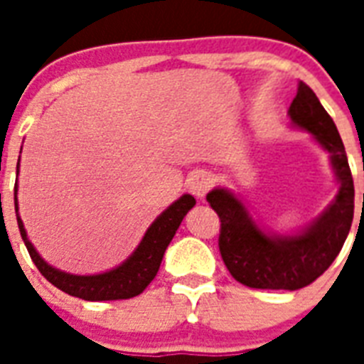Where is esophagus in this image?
<instances>
[{
  "label": "esophagus",
  "instance_id": "1",
  "mask_svg": "<svg viewBox=\"0 0 364 364\" xmlns=\"http://www.w3.org/2000/svg\"><path fill=\"white\" fill-rule=\"evenodd\" d=\"M211 185H213V179H211L210 173L204 170L196 171L194 176H191V179H188L187 183L188 191H191L198 200H204L205 194L210 193Z\"/></svg>",
  "mask_w": 364,
  "mask_h": 364
}]
</instances>
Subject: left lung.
Wrapping results in <instances>:
<instances>
[{
  "mask_svg": "<svg viewBox=\"0 0 364 364\" xmlns=\"http://www.w3.org/2000/svg\"><path fill=\"white\" fill-rule=\"evenodd\" d=\"M289 117L331 153L340 183L334 202L316 221L291 236L266 234L227 188H213L205 196L221 221L219 251L228 272L236 282L253 289L296 291L316 282L338 257L353 221L355 188L344 143L331 115L306 82L300 81Z\"/></svg>",
  "mask_w": 364,
  "mask_h": 364,
  "instance_id": "1",
  "label": "left lung"
}]
</instances>
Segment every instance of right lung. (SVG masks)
Masks as SVG:
<instances>
[{"label":"right lung","mask_w":364,"mask_h":364,"mask_svg":"<svg viewBox=\"0 0 364 364\" xmlns=\"http://www.w3.org/2000/svg\"><path fill=\"white\" fill-rule=\"evenodd\" d=\"M194 204H196L194 196L183 194L181 198L173 202L162 215L156 217V221L149 227V230L143 236L141 243L121 266H117L109 272H104V274H96V276H75V274L56 270L39 257L36 247L31 245V242L26 236V228L18 215L16 187H14V211H16L20 236L24 240L26 249H28L33 264L37 266V270L41 272L43 276L60 291H64L71 296H77V299L92 300V302L132 299V296L143 293L145 287L156 276L166 247L170 245L171 238L176 236V230L181 225L183 217L187 215L191 208H194Z\"/></svg>","instance_id":"obj_1"}]
</instances>
